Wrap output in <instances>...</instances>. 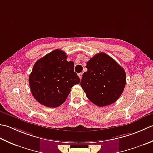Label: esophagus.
<instances>
[{"mask_svg":"<svg viewBox=\"0 0 153 153\" xmlns=\"http://www.w3.org/2000/svg\"><path fill=\"white\" fill-rule=\"evenodd\" d=\"M78 76H79V77L80 78V79H82V73L78 74Z\"/></svg>","mask_w":153,"mask_h":153,"instance_id":"esophagus-1","label":"esophagus"}]
</instances>
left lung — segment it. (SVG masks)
Wrapping results in <instances>:
<instances>
[{"instance_id":"1","label":"left lung","mask_w":153,"mask_h":153,"mask_svg":"<svg viewBox=\"0 0 153 153\" xmlns=\"http://www.w3.org/2000/svg\"><path fill=\"white\" fill-rule=\"evenodd\" d=\"M86 68L80 85L88 99L101 107L115 102L125 88L126 74L123 68L104 53L91 58Z\"/></svg>"}]
</instances>
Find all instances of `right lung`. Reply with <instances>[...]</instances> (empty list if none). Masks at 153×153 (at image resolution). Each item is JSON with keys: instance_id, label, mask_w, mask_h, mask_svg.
Segmentation results:
<instances>
[{"instance_id": "right-lung-1", "label": "right lung", "mask_w": 153, "mask_h": 153, "mask_svg": "<svg viewBox=\"0 0 153 153\" xmlns=\"http://www.w3.org/2000/svg\"><path fill=\"white\" fill-rule=\"evenodd\" d=\"M64 51L56 49L38 60L29 77L32 95L38 102L56 108L63 104L71 87L80 82L74 63Z\"/></svg>"}]
</instances>
